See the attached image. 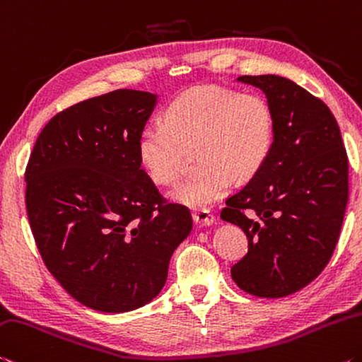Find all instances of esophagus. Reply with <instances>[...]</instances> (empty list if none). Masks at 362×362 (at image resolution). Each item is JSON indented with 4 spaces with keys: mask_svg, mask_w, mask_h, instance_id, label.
<instances>
[{
    "mask_svg": "<svg viewBox=\"0 0 362 362\" xmlns=\"http://www.w3.org/2000/svg\"><path fill=\"white\" fill-rule=\"evenodd\" d=\"M192 218L194 221L200 224V226H211L215 223V216L213 213L206 209H200V210H194L192 211Z\"/></svg>",
    "mask_w": 362,
    "mask_h": 362,
    "instance_id": "1",
    "label": "esophagus"
}]
</instances>
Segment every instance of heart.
<instances>
[{
  "instance_id": "b5f03b06",
  "label": "heart",
  "mask_w": 362,
  "mask_h": 362,
  "mask_svg": "<svg viewBox=\"0 0 362 362\" xmlns=\"http://www.w3.org/2000/svg\"><path fill=\"white\" fill-rule=\"evenodd\" d=\"M163 122L141 132L139 162L153 182L173 185L197 152V165L204 170L171 192L192 209L218 202L234 180L244 182L257 176L274 147V110L258 93L194 88L168 105Z\"/></svg>"
}]
</instances>
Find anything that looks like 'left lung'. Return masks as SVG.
Instances as JSON below:
<instances>
[{
	"instance_id": "1",
	"label": "left lung",
	"mask_w": 362,
	"mask_h": 362,
	"mask_svg": "<svg viewBox=\"0 0 362 362\" xmlns=\"http://www.w3.org/2000/svg\"><path fill=\"white\" fill-rule=\"evenodd\" d=\"M237 80L266 94L276 139L263 170L221 210L248 239L230 276L247 293L281 298L315 281L335 250L348 202V156L334 114L305 88L279 75Z\"/></svg>"
}]
</instances>
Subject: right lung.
<instances>
[{
    "instance_id": "1",
    "label": "right lung",
    "mask_w": 362,
    "mask_h": 362,
    "mask_svg": "<svg viewBox=\"0 0 362 362\" xmlns=\"http://www.w3.org/2000/svg\"><path fill=\"white\" fill-rule=\"evenodd\" d=\"M156 94L115 90L59 112L25 168V206L46 268L81 305L133 311L165 286L192 229L141 168L138 139Z\"/></svg>"
}]
</instances>
